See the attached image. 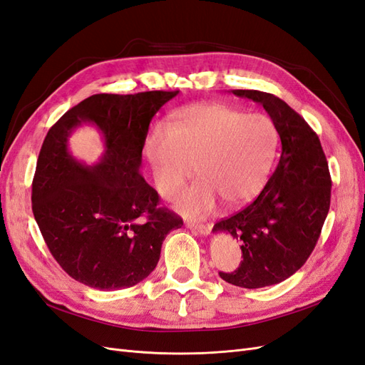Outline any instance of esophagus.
Returning a JSON list of instances; mask_svg holds the SVG:
<instances>
[{"mask_svg":"<svg viewBox=\"0 0 365 365\" xmlns=\"http://www.w3.org/2000/svg\"><path fill=\"white\" fill-rule=\"evenodd\" d=\"M185 227H187V228H190V230L197 231V233L202 235V236H207V235L210 233V225L197 224V222H193V220H187V222H185Z\"/></svg>","mask_w":365,"mask_h":365,"instance_id":"esophagus-1","label":"esophagus"}]
</instances>
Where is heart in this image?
Instances as JSON below:
<instances>
[{
  "mask_svg": "<svg viewBox=\"0 0 365 365\" xmlns=\"http://www.w3.org/2000/svg\"><path fill=\"white\" fill-rule=\"evenodd\" d=\"M279 134L264 114H245L220 103L182 108L148 137L145 152L158 190L170 196L193 175L195 182L175 195L187 216L212 213L220 197L230 205L252 200L267 182L277 153Z\"/></svg>",
  "mask_w": 365,
  "mask_h": 365,
  "instance_id": "heart-1",
  "label": "heart"
}]
</instances>
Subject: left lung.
I'll return each instance as SVG.
<instances>
[{"instance_id": "left-lung-1", "label": "left lung", "mask_w": 365, "mask_h": 365, "mask_svg": "<svg viewBox=\"0 0 365 365\" xmlns=\"http://www.w3.org/2000/svg\"><path fill=\"white\" fill-rule=\"evenodd\" d=\"M231 93L260 103L282 141L279 164L260 195L213 227V233L240 240L244 257L235 272H219L220 279L257 289L291 277L311 256L329 213L332 180L318 135L288 103L256 90Z\"/></svg>"}]
</instances>
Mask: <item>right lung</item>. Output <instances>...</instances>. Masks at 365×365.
Masks as SVG:
<instances>
[{
  "instance_id": "add662e5",
  "label": "right lung",
  "mask_w": 365,
  "mask_h": 365,
  "mask_svg": "<svg viewBox=\"0 0 365 365\" xmlns=\"http://www.w3.org/2000/svg\"><path fill=\"white\" fill-rule=\"evenodd\" d=\"M180 91L94 94L68 109L42 143L31 210L43 240L70 277L102 291L130 288L155 269L163 240L182 219L158 207L140 173L152 117ZM83 123L101 130L106 152L86 166L68 150Z\"/></svg>"
}]
</instances>
